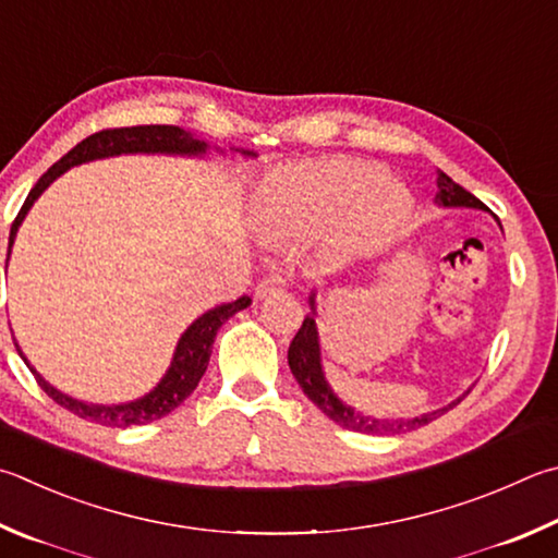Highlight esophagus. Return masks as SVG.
<instances>
[{"label": "esophagus", "instance_id": "34e87169", "mask_svg": "<svg viewBox=\"0 0 558 558\" xmlns=\"http://www.w3.org/2000/svg\"><path fill=\"white\" fill-rule=\"evenodd\" d=\"M282 288H286V278L282 276L263 278L256 286V298H270V295H276V292H280Z\"/></svg>", "mask_w": 558, "mask_h": 558}]
</instances>
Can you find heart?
Listing matches in <instances>:
<instances>
[{
  "instance_id": "obj_1",
  "label": "heart",
  "mask_w": 558,
  "mask_h": 558,
  "mask_svg": "<svg viewBox=\"0 0 558 558\" xmlns=\"http://www.w3.org/2000/svg\"><path fill=\"white\" fill-rule=\"evenodd\" d=\"M410 199L380 166L322 158L286 166L260 187L258 229L272 241L307 239L333 227L343 244L373 248L398 234Z\"/></svg>"
}]
</instances>
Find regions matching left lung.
Instances as JSON below:
<instances>
[{"label":"left lung","instance_id":"obj_1","mask_svg":"<svg viewBox=\"0 0 558 558\" xmlns=\"http://www.w3.org/2000/svg\"><path fill=\"white\" fill-rule=\"evenodd\" d=\"M437 202L444 207H475V209H488L483 202L471 195L469 190H463L461 185L437 170ZM312 310H314V298H310ZM288 363L290 371L295 380L300 383L302 392L317 404V408L327 414L331 422H337L339 427L351 429V432H361V434H376V437H383V434H404L412 429H420L424 424L434 422L437 417H441L444 412H449L451 408H456L463 398H459L456 402H451L449 408L434 410L427 414H420L414 420H373V417H363L361 412H356L353 408H347L337 395L331 392V388L324 380L322 373V363H319V341H317V327H314V317L307 314L302 327L298 329L295 339H292L290 349H288Z\"/></svg>","mask_w":558,"mask_h":558}]
</instances>
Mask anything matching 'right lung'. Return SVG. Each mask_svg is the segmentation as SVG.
Masks as SVG:
<instances>
[{"mask_svg":"<svg viewBox=\"0 0 558 558\" xmlns=\"http://www.w3.org/2000/svg\"><path fill=\"white\" fill-rule=\"evenodd\" d=\"M205 148H207L205 141L192 138L185 129L168 126V124L121 126V129L97 131V134L80 141L73 150H68L56 166H50L46 173L40 175V180L32 187V192H28L22 209H19L12 231H9V248H12L16 229L24 221L26 211L32 209L36 197L60 173H65L70 166L87 163V160H95V158L119 156V154H205ZM248 305H251V298L244 295L234 302H227V305L209 310L207 314H202V317L197 322H192L190 329L180 337L173 363H170V371L166 373V378L158 383V388L154 392H148L146 398L129 404H114V408H105V404H85L80 400L68 398L63 392H58L53 385H48L32 366H28L24 353L19 351V343H16V351L22 353L24 363L32 368L40 390H44L50 400L58 402L60 408H65L68 412H73L87 422L102 424V427L124 429V427H131V424H148L166 417V414L173 412L180 402H185L187 395L197 388L199 378L205 376L207 363L211 356V341H215L219 327L231 317V314L246 310Z\"/></svg>","mask_w":558,"mask_h":558,"instance_id":"add662e5","label":"right lung"}]
</instances>
